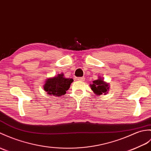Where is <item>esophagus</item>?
<instances>
[{
    "instance_id": "obj_1",
    "label": "esophagus",
    "mask_w": 151,
    "mask_h": 151,
    "mask_svg": "<svg viewBox=\"0 0 151 151\" xmlns=\"http://www.w3.org/2000/svg\"><path fill=\"white\" fill-rule=\"evenodd\" d=\"M77 79H78V80L80 82H83L84 81V80H85V78H84L83 77H80V78H78Z\"/></svg>"
}]
</instances>
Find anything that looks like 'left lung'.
Masks as SVG:
<instances>
[{
	"instance_id": "1",
	"label": "left lung",
	"mask_w": 151,
	"mask_h": 151,
	"mask_svg": "<svg viewBox=\"0 0 151 151\" xmlns=\"http://www.w3.org/2000/svg\"><path fill=\"white\" fill-rule=\"evenodd\" d=\"M90 87L93 93L97 96H100L104 94H106L108 93V91L110 88L109 83L105 82L104 78L100 76L97 80H94L93 84H90Z\"/></svg>"
}]
</instances>
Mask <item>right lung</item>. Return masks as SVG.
Instances as JSON below:
<instances>
[{"mask_svg":"<svg viewBox=\"0 0 151 151\" xmlns=\"http://www.w3.org/2000/svg\"><path fill=\"white\" fill-rule=\"evenodd\" d=\"M64 75L63 73H61L45 80L43 88L49 95L59 97L66 93L73 82V79L65 78Z\"/></svg>","mask_w":151,"mask_h":151,"instance_id":"add662e5","label":"right lung"}]
</instances>
